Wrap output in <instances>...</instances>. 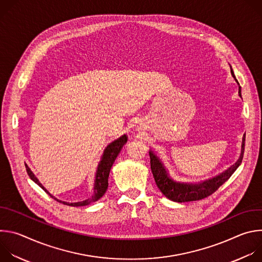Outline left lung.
<instances>
[{
	"instance_id": "8db88e82",
	"label": "left lung",
	"mask_w": 262,
	"mask_h": 262,
	"mask_svg": "<svg viewBox=\"0 0 262 262\" xmlns=\"http://www.w3.org/2000/svg\"><path fill=\"white\" fill-rule=\"evenodd\" d=\"M232 77L235 79L234 73L231 69ZM237 82V80L235 79ZM238 84V82H237ZM238 94L241 96V87L238 88ZM245 152V137L243 141V150L241 158L238 161L231 166L228 170L223 172L222 174L208 179L203 182L199 183H186V182H179L172 179L169 174L167 173L166 168L160 161V159L152 152L149 151V157H150V167L151 171L156 180L158 188L161 192L170 200L175 202H189V201H196L204 199L210 195H212L222 184L225 183L231 175L235 172V170L241 165Z\"/></svg>"
}]
</instances>
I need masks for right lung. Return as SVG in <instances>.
Returning a JSON list of instances; mask_svg holds the SVG:
<instances>
[{"mask_svg":"<svg viewBox=\"0 0 262 262\" xmlns=\"http://www.w3.org/2000/svg\"><path fill=\"white\" fill-rule=\"evenodd\" d=\"M127 142V136L126 135H123L122 137H120L118 140L112 142L105 149H104V152H103V156L101 158V161L97 167V171H96V176H95V183H94V193L93 195L85 200V201H82V202H77V203H68V202H65V201H61V200H58L56 199L54 196H52L45 188L42 186V184L38 181V179H37L35 177V175L33 174V172L30 170V168L26 165V170H27V173L28 175L30 176V178L36 182L37 184H38L40 188L46 191L52 198H54L55 200L59 201L60 203H63L65 205H69V206H85V205H89L90 203L92 202H95L97 201L98 199H100L104 193L106 192V189H107V185H108V182H107V178H108V174H110V170L112 168V166H113L117 156L119 155L120 150L122 149L123 145Z\"/></svg>","mask_w":262,"mask_h":262,"instance_id":"right-lung-1","label":"right lung"}]
</instances>
